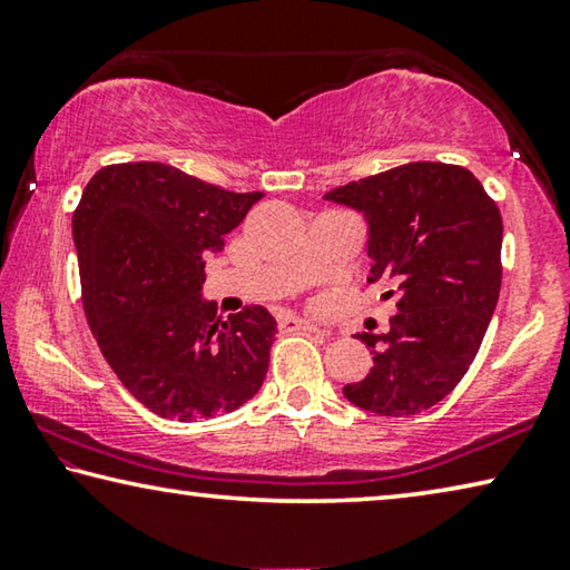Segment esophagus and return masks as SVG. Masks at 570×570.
<instances>
[{"instance_id":"34e87169","label":"esophagus","mask_w":570,"mask_h":570,"mask_svg":"<svg viewBox=\"0 0 570 570\" xmlns=\"http://www.w3.org/2000/svg\"><path fill=\"white\" fill-rule=\"evenodd\" d=\"M276 322H278V330H286V333H292V330H304V333H320V327L314 325V322L294 317V314H278Z\"/></svg>"}]
</instances>
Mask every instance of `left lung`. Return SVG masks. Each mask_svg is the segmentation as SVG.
<instances>
[{
  "instance_id": "8db88e82",
  "label": "left lung",
  "mask_w": 570,
  "mask_h": 570,
  "mask_svg": "<svg viewBox=\"0 0 570 570\" xmlns=\"http://www.w3.org/2000/svg\"><path fill=\"white\" fill-rule=\"evenodd\" d=\"M368 219V282L392 288L386 335H355L373 368L343 394L381 417L445 399L479 353L502 288V212L469 168L414 160L327 191Z\"/></svg>"
}]
</instances>
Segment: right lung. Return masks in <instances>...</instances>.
<instances>
[{
  "label": "right lung",
  "instance_id": "right-lung-1",
  "mask_svg": "<svg viewBox=\"0 0 570 570\" xmlns=\"http://www.w3.org/2000/svg\"><path fill=\"white\" fill-rule=\"evenodd\" d=\"M261 191L235 194L138 160L99 168L73 212L81 302L122 386L153 414L197 422L258 394L276 320L266 307L217 317L199 299L204 258L225 248Z\"/></svg>",
  "mask_w": 570,
  "mask_h": 570
}]
</instances>
